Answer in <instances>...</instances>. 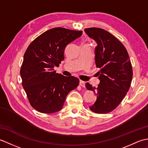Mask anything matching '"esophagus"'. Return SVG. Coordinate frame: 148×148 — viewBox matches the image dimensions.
Segmentation results:
<instances>
[{"instance_id":"obj_1","label":"esophagus","mask_w":148,"mask_h":148,"mask_svg":"<svg viewBox=\"0 0 148 148\" xmlns=\"http://www.w3.org/2000/svg\"><path fill=\"white\" fill-rule=\"evenodd\" d=\"M79 85L82 87H85V82L83 81H79Z\"/></svg>"}]
</instances>
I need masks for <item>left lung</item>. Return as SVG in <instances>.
Masks as SVG:
<instances>
[{"label": "left lung", "instance_id": "left-lung-1", "mask_svg": "<svg viewBox=\"0 0 148 148\" xmlns=\"http://www.w3.org/2000/svg\"><path fill=\"white\" fill-rule=\"evenodd\" d=\"M84 31L95 40V64L100 71L98 87L86 83V88L97 95V100L90 106L91 111L106 114L117 108L130 87L133 76L129 55L124 45L108 31L92 27Z\"/></svg>", "mask_w": 148, "mask_h": 148}]
</instances>
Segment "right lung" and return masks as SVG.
<instances>
[{"label":"right lung","mask_w":148,"mask_h":148,"mask_svg":"<svg viewBox=\"0 0 148 148\" xmlns=\"http://www.w3.org/2000/svg\"><path fill=\"white\" fill-rule=\"evenodd\" d=\"M82 31L62 27L46 31L30 44L20 69L22 86L32 107L45 114L61 110L65 98L79 84V79L56 73L64 60L68 44L82 35Z\"/></svg>","instance_id":"right-lung-1"}]
</instances>
